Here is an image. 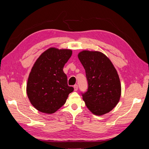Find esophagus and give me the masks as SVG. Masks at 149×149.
Listing matches in <instances>:
<instances>
[{
    "mask_svg": "<svg viewBox=\"0 0 149 149\" xmlns=\"http://www.w3.org/2000/svg\"><path fill=\"white\" fill-rule=\"evenodd\" d=\"M74 91H77V90H78V86H77V84H75L74 86Z\"/></svg>",
    "mask_w": 149,
    "mask_h": 149,
    "instance_id": "obj_1",
    "label": "esophagus"
}]
</instances>
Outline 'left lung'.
<instances>
[{
	"label": "left lung",
	"mask_w": 149,
	"mask_h": 149,
	"mask_svg": "<svg viewBox=\"0 0 149 149\" xmlns=\"http://www.w3.org/2000/svg\"><path fill=\"white\" fill-rule=\"evenodd\" d=\"M78 58L88 81V90L83 94L88 109L98 116L110 112L121 96V84L115 66L99 51L83 50L78 54Z\"/></svg>",
	"instance_id": "1"
}]
</instances>
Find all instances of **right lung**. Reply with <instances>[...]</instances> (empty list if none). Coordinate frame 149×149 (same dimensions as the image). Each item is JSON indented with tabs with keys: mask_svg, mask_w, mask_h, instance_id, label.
Returning a JSON list of instances; mask_svg holds the SVG:
<instances>
[{
	"mask_svg": "<svg viewBox=\"0 0 149 149\" xmlns=\"http://www.w3.org/2000/svg\"><path fill=\"white\" fill-rule=\"evenodd\" d=\"M72 54L70 49L51 47L36 59L28 77L27 94L39 111L52 114L66 102L74 88L68 86L63 69Z\"/></svg>",
	"mask_w": 149,
	"mask_h": 149,
	"instance_id": "obj_1",
	"label": "right lung"
}]
</instances>
